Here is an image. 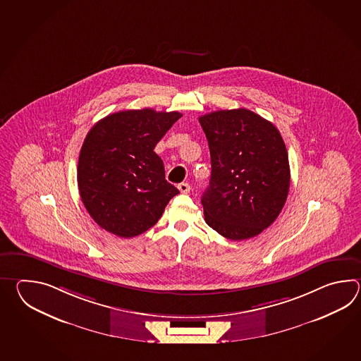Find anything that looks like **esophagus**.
I'll use <instances>...</instances> for the list:
<instances>
[{
    "label": "esophagus",
    "instance_id": "obj_1",
    "mask_svg": "<svg viewBox=\"0 0 361 361\" xmlns=\"http://www.w3.org/2000/svg\"><path fill=\"white\" fill-rule=\"evenodd\" d=\"M178 190L182 192V193H188V192L191 191V185L188 183L178 184Z\"/></svg>",
    "mask_w": 361,
    "mask_h": 361
}]
</instances>
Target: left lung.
Wrapping results in <instances>:
<instances>
[{"instance_id":"8db88e82","label":"left lung","mask_w":361,"mask_h":361,"mask_svg":"<svg viewBox=\"0 0 361 361\" xmlns=\"http://www.w3.org/2000/svg\"><path fill=\"white\" fill-rule=\"evenodd\" d=\"M212 176L201 197L205 222L223 238H254L275 222L290 185L288 151L275 125L246 108L199 118Z\"/></svg>"}]
</instances>
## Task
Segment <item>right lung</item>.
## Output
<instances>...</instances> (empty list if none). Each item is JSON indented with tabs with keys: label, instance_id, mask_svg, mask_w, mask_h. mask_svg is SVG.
Returning <instances> with one entry per match:
<instances>
[{
	"label": "right lung",
	"instance_id": "right-lung-1",
	"mask_svg": "<svg viewBox=\"0 0 361 361\" xmlns=\"http://www.w3.org/2000/svg\"><path fill=\"white\" fill-rule=\"evenodd\" d=\"M182 114L151 108L120 111L92 126L80 151L77 183L87 213L120 238L146 232L179 193L154 152Z\"/></svg>",
	"mask_w": 361,
	"mask_h": 361
}]
</instances>
